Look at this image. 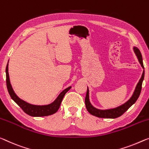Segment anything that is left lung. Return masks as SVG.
Masks as SVG:
<instances>
[{"mask_svg":"<svg viewBox=\"0 0 149 149\" xmlns=\"http://www.w3.org/2000/svg\"><path fill=\"white\" fill-rule=\"evenodd\" d=\"M133 51L136 54L137 58H138L139 63L141 64L142 68H143V69H145L143 63V58H142V55L140 51H139L138 48L136 47H133ZM144 77H145V70H143L142 76L140 80H139V82L136 84L135 89H134L133 94H132L131 97H130L127 102H125V103H123L120 105V106L113 109H98L97 108H96V107H93L92 104L91 103L90 99H89V89L87 86V92H86L85 98V104L86 109H87L88 113L93 116H97V117L99 118H115L119 117V116L122 115L123 113H125V112L136 101V100L138 99L141 91L142 84H143Z\"/></svg>","mask_w":149,"mask_h":149,"instance_id":"1","label":"left lung"}]
</instances>
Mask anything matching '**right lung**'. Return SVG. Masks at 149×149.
<instances>
[{"mask_svg":"<svg viewBox=\"0 0 149 149\" xmlns=\"http://www.w3.org/2000/svg\"><path fill=\"white\" fill-rule=\"evenodd\" d=\"M6 82L8 93L11 98L23 110L25 113L31 116H36V117L51 115V114L56 113L61 106V102L65 97V94L71 88V86H69L62 91L56 99L51 103L46 105H35L24 101L16 95L10 82V78H9L8 74V62L6 67Z\"/></svg>","mask_w":149,"mask_h":149,"instance_id":"1","label":"right lung"}]
</instances>
